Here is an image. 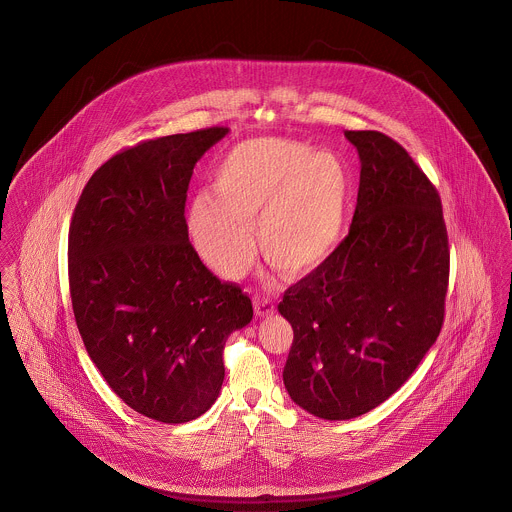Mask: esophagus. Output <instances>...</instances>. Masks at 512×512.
<instances>
[{
	"label": "esophagus",
	"instance_id": "obj_1",
	"mask_svg": "<svg viewBox=\"0 0 512 512\" xmlns=\"http://www.w3.org/2000/svg\"><path fill=\"white\" fill-rule=\"evenodd\" d=\"M274 310H276V304L272 302L270 296H264V294H256L254 296V312H256V316L266 318V316L274 314Z\"/></svg>",
	"mask_w": 512,
	"mask_h": 512
}]
</instances>
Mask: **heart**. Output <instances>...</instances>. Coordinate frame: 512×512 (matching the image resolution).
<instances>
[{
    "label": "heart",
    "mask_w": 512,
    "mask_h": 512,
    "mask_svg": "<svg viewBox=\"0 0 512 512\" xmlns=\"http://www.w3.org/2000/svg\"><path fill=\"white\" fill-rule=\"evenodd\" d=\"M347 194L349 178L336 155L286 139H252L220 159L214 192L190 200L186 230L198 256L224 278L252 264V224L278 272L304 274L336 246Z\"/></svg>",
    "instance_id": "b5f03b06"
}]
</instances>
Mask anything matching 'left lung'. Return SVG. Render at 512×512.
I'll list each match as a JSON object with an SVG mask.
<instances>
[{"mask_svg": "<svg viewBox=\"0 0 512 512\" xmlns=\"http://www.w3.org/2000/svg\"><path fill=\"white\" fill-rule=\"evenodd\" d=\"M345 137L361 161L349 234L278 306L294 330L284 385L330 421L375 409L413 375L441 334L451 266L427 174L379 131Z\"/></svg>", "mask_w": 512, "mask_h": 512, "instance_id": "left-lung-1", "label": "left lung"}]
</instances>
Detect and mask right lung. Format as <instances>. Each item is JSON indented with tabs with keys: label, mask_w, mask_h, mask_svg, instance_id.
<instances>
[{
	"label": "right lung",
	"mask_w": 512,
	"mask_h": 512,
	"mask_svg": "<svg viewBox=\"0 0 512 512\" xmlns=\"http://www.w3.org/2000/svg\"><path fill=\"white\" fill-rule=\"evenodd\" d=\"M208 127L147 139L87 180L69 226V292L85 349L137 413L186 423L216 401L224 343L252 302L198 258L186 230L196 161L224 135Z\"/></svg>",
	"instance_id": "add662e5"
}]
</instances>
